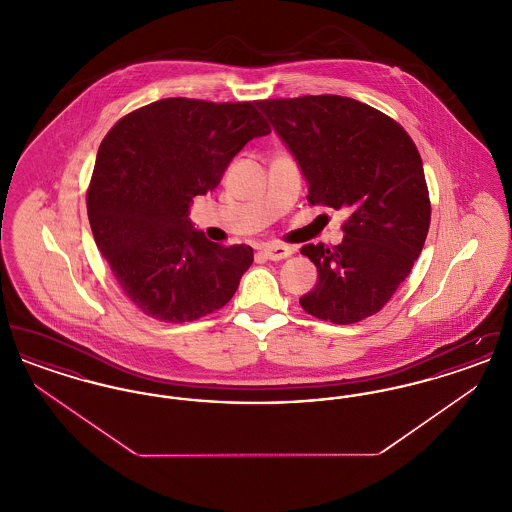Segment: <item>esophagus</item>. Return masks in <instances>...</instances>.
<instances>
[{
    "mask_svg": "<svg viewBox=\"0 0 512 512\" xmlns=\"http://www.w3.org/2000/svg\"><path fill=\"white\" fill-rule=\"evenodd\" d=\"M263 253L267 255V259H270V261H282V259H288L290 255H293L295 249L292 245L270 244L263 249Z\"/></svg>",
    "mask_w": 512,
    "mask_h": 512,
    "instance_id": "esophagus-1",
    "label": "esophagus"
}]
</instances>
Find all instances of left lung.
Wrapping results in <instances>:
<instances>
[{"label": "left lung", "instance_id": "8db88e82", "mask_svg": "<svg viewBox=\"0 0 512 512\" xmlns=\"http://www.w3.org/2000/svg\"><path fill=\"white\" fill-rule=\"evenodd\" d=\"M257 105L309 182V203L349 213L340 245L301 247L318 270L301 307L334 324L376 315L409 276L430 228V195L411 136L382 111L343 96Z\"/></svg>", "mask_w": 512, "mask_h": 512}]
</instances>
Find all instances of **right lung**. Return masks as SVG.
<instances>
[{
    "instance_id": "1",
    "label": "right lung",
    "mask_w": 512,
    "mask_h": 512,
    "mask_svg": "<svg viewBox=\"0 0 512 512\" xmlns=\"http://www.w3.org/2000/svg\"><path fill=\"white\" fill-rule=\"evenodd\" d=\"M267 134L255 101L167 98L128 113L103 138L88 219L119 288L144 315L192 322L232 299L253 249L209 242L188 219L190 203Z\"/></svg>"
}]
</instances>
